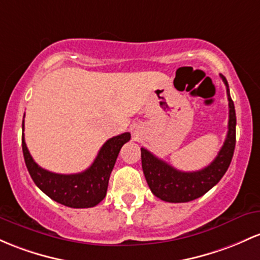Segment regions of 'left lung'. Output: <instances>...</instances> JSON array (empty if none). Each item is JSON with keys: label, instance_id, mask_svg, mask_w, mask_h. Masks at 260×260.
<instances>
[{"label": "left lung", "instance_id": "1", "mask_svg": "<svg viewBox=\"0 0 260 260\" xmlns=\"http://www.w3.org/2000/svg\"><path fill=\"white\" fill-rule=\"evenodd\" d=\"M222 81L226 85L230 119L226 141L215 160L198 172H180L161 159L156 158L149 150L141 148L142 168L148 186L156 198L167 202H189L201 198L212 189L227 172L232 160L236 147V110L230 95L228 82L223 75Z\"/></svg>", "mask_w": 260, "mask_h": 260}]
</instances>
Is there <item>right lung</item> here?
Wrapping results in <instances>:
<instances>
[{
	"mask_svg": "<svg viewBox=\"0 0 260 260\" xmlns=\"http://www.w3.org/2000/svg\"><path fill=\"white\" fill-rule=\"evenodd\" d=\"M24 131V121L22 122ZM131 139L128 132L112 137L101 147L91 167L78 174H56L48 172L33 160L22 133V149L28 172L34 184L51 200L73 207L87 209L100 204L107 192L108 180L122 145Z\"/></svg>",
	"mask_w": 260,
	"mask_h": 260,
	"instance_id": "obj_1",
	"label": "right lung"
}]
</instances>
